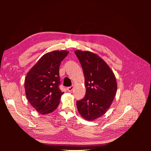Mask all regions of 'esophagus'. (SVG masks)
I'll list each match as a JSON object with an SVG mask.
<instances>
[{
  "instance_id": "34e87169",
  "label": "esophagus",
  "mask_w": 151,
  "mask_h": 151,
  "mask_svg": "<svg viewBox=\"0 0 151 151\" xmlns=\"http://www.w3.org/2000/svg\"><path fill=\"white\" fill-rule=\"evenodd\" d=\"M73 88H74V87L72 86H69V87H67V88H66V89H67V91L68 92H71L73 90Z\"/></svg>"
}]
</instances>
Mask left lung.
Instances as JSON below:
<instances>
[{"label":"left lung","instance_id":"obj_1","mask_svg":"<svg viewBox=\"0 0 151 151\" xmlns=\"http://www.w3.org/2000/svg\"><path fill=\"white\" fill-rule=\"evenodd\" d=\"M85 76L86 94L76 106L81 116L91 121L105 114L116 93L114 74L103 59L89 51L75 50Z\"/></svg>","mask_w":151,"mask_h":151}]
</instances>
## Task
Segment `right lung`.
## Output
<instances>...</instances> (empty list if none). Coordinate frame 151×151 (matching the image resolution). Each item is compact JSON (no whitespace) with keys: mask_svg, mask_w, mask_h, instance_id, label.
Returning <instances> with one entry per match:
<instances>
[{"mask_svg":"<svg viewBox=\"0 0 151 151\" xmlns=\"http://www.w3.org/2000/svg\"><path fill=\"white\" fill-rule=\"evenodd\" d=\"M68 53L66 50L46 53L27 74L24 89L27 100L40 114L50 113L60 103L64 93L58 88L59 66Z\"/></svg>","mask_w":151,"mask_h":151,"instance_id":"right-lung-1","label":"right lung"}]
</instances>
